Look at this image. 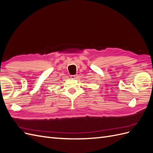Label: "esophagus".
Listing matches in <instances>:
<instances>
[{
  "label": "esophagus",
  "mask_w": 153,
  "mask_h": 153,
  "mask_svg": "<svg viewBox=\"0 0 153 153\" xmlns=\"http://www.w3.org/2000/svg\"><path fill=\"white\" fill-rule=\"evenodd\" d=\"M70 77H71V79H75L76 77V75H71V76H70Z\"/></svg>",
  "instance_id": "esophagus-1"
}]
</instances>
